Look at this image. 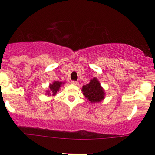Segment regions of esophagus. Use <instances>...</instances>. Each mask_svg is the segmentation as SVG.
<instances>
[{
    "instance_id": "obj_1",
    "label": "esophagus",
    "mask_w": 155,
    "mask_h": 155,
    "mask_svg": "<svg viewBox=\"0 0 155 155\" xmlns=\"http://www.w3.org/2000/svg\"><path fill=\"white\" fill-rule=\"evenodd\" d=\"M71 84L73 85H76V86H77V85H79V82L78 81H71Z\"/></svg>"
}]
</instances>
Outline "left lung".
<instances>
[{
  "label": "left lung",
  "mask_w": 155,
  "mask_h": 155,
  "mask_svg": "<svg viewBox=\"0 0 155 155\" xmlns=\"http://www.w3.org/2000/svg\"><path fill=\"white\" fill-rule=\"evenodd\" d=\"M83 95L92 104L100 103L105 98L104 89L101 87L100 81L97 78L94 77L90 80V83L84 85L81 89Z\"/></svg>",
  "instance_id": "obj_1"
}]
</instances>
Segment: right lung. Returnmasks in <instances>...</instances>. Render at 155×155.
Returning a JSON list of instances; mask_svg holds the SVG:
<instances>
[{
	"label": "right lung",
	"instance_id": "obj_1",
	"mask_svg": "<svg viewBox=\"0 0 155 155\" xmlns=\"http://www.w3.org/2000/svg\"><path fill=\"white\" fill-rule=\"evenodd\" d=\"M63 84H65V82L54 81L52 83L49 84V90H47V91H46V92H47V93H46V95L48 96L56 95L57 92H59L60 87L63 86Z\"/></svg>",
	"mask_w": 155,
	"mask_h": 155
}]
</instances>
